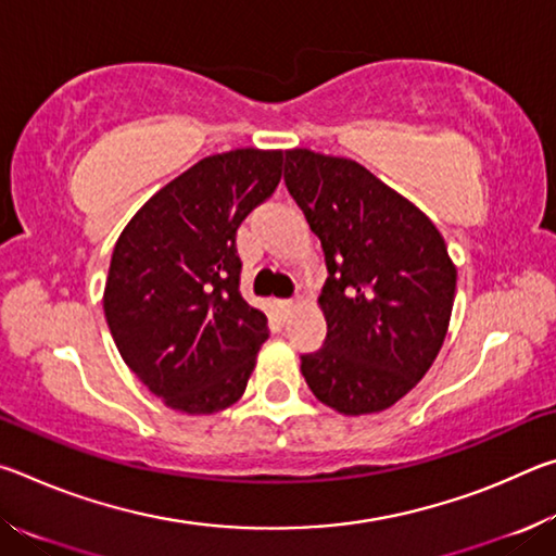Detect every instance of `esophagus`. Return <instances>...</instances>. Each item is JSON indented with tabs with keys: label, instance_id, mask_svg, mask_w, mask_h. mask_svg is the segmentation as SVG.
Instances as JSON below:
<instances>
[{
	"label": "esophagus",
	"instance_id": "34e87169",
	"mask_svg": "<svg viewBox=\"0 0 556 556\" xmlns=\"http://www.w3.org/2000/svg\"><path fill=\"white\" fill-rule=\"evenodd\" d=\"M296 306H299V299H281L279 301V308H281V312H285V316H289L291 312H294Z\"/></svg>",
	"mask_w": 556,
	"mask_h": 556
}]
</instances>
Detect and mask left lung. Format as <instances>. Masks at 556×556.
Wrapping results in <instances>:
<instances>
[{
  "label": "left lung",
  "instance_id": "8db88e82",
  "mask_svg": "<svg viewBox=\"0 0 556 556\" xmlns=\"http://www.w3.org/2000/svg\"><path fill=\"white\" fill-rule=\"evenodd\" d=\"M285 184L328 269L318 296L326 341L301 355L306 384L351 417L388 409L425 378L446 338L456 296L446 242L353 159L289 149Z\"/></svg>",
  "mask_w": 556,
  "mask_h": 556
}]
</instances>
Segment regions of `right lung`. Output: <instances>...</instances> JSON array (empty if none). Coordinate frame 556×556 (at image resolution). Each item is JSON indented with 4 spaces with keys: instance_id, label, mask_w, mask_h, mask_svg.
Returning a JSON list of instances; mask_svg holds the SVG:
<instances>
[{
    "instance_id": "1",
    "label": "right lung",
    "mask_w": 556,
    "mask_h": 556,
    "mask_svg": "<svg viewBox=\"0 0 556 556\" xmlns=\"http://www.w3.org/2000/svg\"><path fill=\"white\" fill-rule=\"evenodd\" d=\"M281 178V152L205 156L122 230L105 318L122 361L166 407L213 414L242 397L267 316L240 294L238 228Z\"/></svg>"
}]
</instances>
